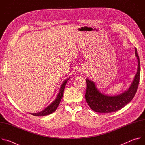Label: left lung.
<instances>
[{"instance_id": "obj_1", "label": "left lung", "mask_w": 145, "mask_h": 145, "mask_svg": "<svg viewBox=\"0 0 145 145\" xmlns=\"http://www.w3.org/2000/svg\"><path fill=\"white\" fill-rule=\"evenodd\" d=\"M135 56L138 59L137 72L130 87L127 90L117 95H108L100 92L95 82L86 78L87 84L86 100L90 108L99 113H110L117 111L130 103L134 97L139 85L140 65L139 57L135 48Z\"/></svg>"}]
</instances>
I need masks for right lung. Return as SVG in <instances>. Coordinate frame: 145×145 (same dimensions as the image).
Masks as SVG:
<instances>
[{
    "label": "right lung",
    "instance_id": "obj_1",
    "mask_svg": "<svg viewBox=\"0 0 145 145\" xmlns=\"http://www.w3.org/2000/svg\"><path fill=\"white\" fill-rule=\"evenodd\" d=\"M69 77L67 79H66L63 82L62 85L60 87V89L59 91V92L58 93V95L57 96L56 98L55 99V100L51 103L50 105H49L45 110H44L43 111H40L39 112H37V113H29L33 115L34 116H45V115H49L52 113H53V112H54L56 109L57 108V107H58L60 101L62 99V97L63 96V93H64V88L65 87L67 81L69 80Z\"/></svg>",
    "mask_w": 145,
    "mask_h": 145
}]
</instances>
